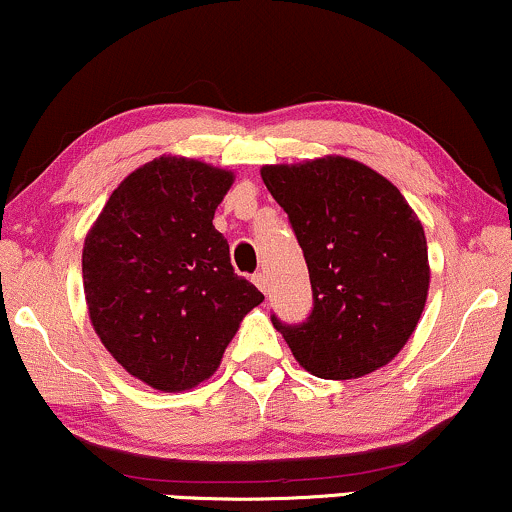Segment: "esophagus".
I'll return each instance as SVG.
<instances>
[{
  "label": "esophagus",
  "instance_id": "34e87169",
  "mask_svg": "<svg viewBox=\"0 0 512 512\" xmlns=\"http://www.w3.org/2000/svg\"><path fill=\"white\" fill-rule=\"evenodd\" d=\"M254 282H256V287L261 289L263 294H268V277H266V275L256 273V275H254Z\"/></svg>",
  "mask_w": 512,
  "mask_h": 512
}]
</instances>
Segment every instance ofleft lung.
Returning <instances> with one entry per match:
<instances>
[{
	"label": "left lung",
	"mask_w": 512,
	"mask_h": 512,
	"mask_svg": "<svg viewBox=\"0 0 512 512\" xmlns=\"http://www.w3.org/2000/svg\"><path fill=\"white\" fill-rule=\"evenodd\" d=\"M311 275L313 311L301 325L273 315L301 368L356 380L387 365L418 325L430 289L422 223L380 173L344 156L263 166Z\"/></svg>",
	"instance_id": "1"
}]
</instances>
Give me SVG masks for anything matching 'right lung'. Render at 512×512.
Wrapping results in <instances>:
<instances>
[{
	"instance_id": "obj_1",
	"label": "right lung",
	"mask_w": 512,
	"mask_h": 512,
	"mask_svg": "<svg viewBox=\"0 0 512 512\" xmlns=\"http://www.w3.org/2000/svg\"><path fill=\"white\" fill-rule=\"evenodd\" d=\"M235 175L159 156L113 189L82 246V285L106 351L159 391L208 380L263 294L213 227Z\"/></svg>"
}]
</instances>
